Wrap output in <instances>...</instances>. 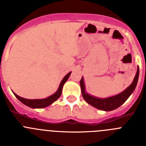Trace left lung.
Here are the masks:
<instances>
[{
  "label": "left lung",
  "instance_id": "8db88e82",
  "mask_svg": "<svg viewBox=\"0 0 146 146\" xmlns=\"http://www.w3.org/2000/svg\"><path fill=\"white\" fill-rule=\"evenodd\" d=\"M139 77V67H137V71L136 75H135L134 80L131 85L129 86L127 88L123 91L121 94H118L116 96H111V97L106 98V99H99L96 98L94 96H91L89 94H86L85 91V85L83 82V78H81L80 80V87L81 91H82V95L83 99L88 103L89 104L92 105L94 108L97 109L101 110H105V111H111L113 110L119 108L121 104H123L128 99L129 96L132 94L135 87L137 83Z\"/></svg>",
  "mask_w": 146,
  "mask_h": 146
}]
</instances>
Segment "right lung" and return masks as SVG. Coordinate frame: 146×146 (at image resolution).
<instances>
[{
    "label": "right lung",
    "mask_w": 146,
    "mask_h": 146,
    "mask_svg": "<svg viewBox=\"0 0 146 146\" xmlns=\"http://www.w3.org/2000/svg\"><path fill=\"white\" fill-rule=\"evenodd\" d=\"M71 74V72H69V74H67L64 77V78L62 80L61 82H60V86H59L58 89V91L52 95V96H49V97L46 98V99H24V98H22L20 96H19L18 95H17L16 94L14 93L15 96L22 103H23L24 104L27 105V106L30 107L31 108H46V107L49 106L50 104H52V102H54L55 101H56L58 99L62 93V88H63V86L66 82V81L68 80V78L69 77Z\"/></svg>",
    "instance_id": "obj_1"
}]
</instances>
